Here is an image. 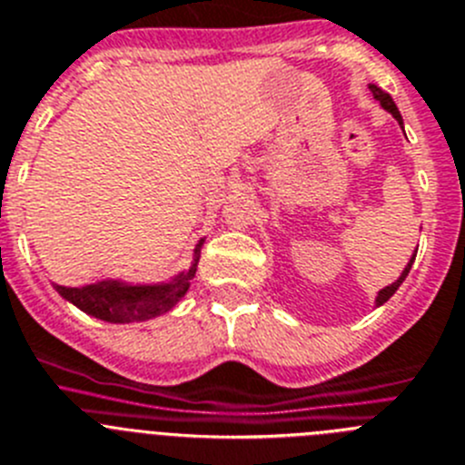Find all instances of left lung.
Listing matches in <instances>:
<instances>
[{"mask_svg": "<svg viewBox=\"0 0 465 465\" xmlns=\"http://www.w3.org/2000/svg\"><path fill=\"white\" fill-rule=\"evenodd\" d=\"M371 90H373V97L378 99V102L382 104V106L387 108V111L391 113V115H394L396 120H399V123H401V127H403V120H401V113H399V108H396L394 99L389 97L387 92H382V90H380V87H375V85H371ZM412 262H415V259H410V263H408V266H405V271H403V273H401V278L396 280V282H391V284H389V287H384V290L380 292V294H378V299H375V301H378V305L387 303V301L391 299V296H394V292L399 290V287H401V282H403V280H405V275L410 273V266H412Z\"/></svg>", "mask_w": 465, "mask_h": 465, "instance_id": "8db88e82", "label": "left lung"}]
</instances>
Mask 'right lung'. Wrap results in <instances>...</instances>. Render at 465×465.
I'll use <instances>...</instances> for the list:
<instances>
[{
    "mask_svg": "<svg viewBox=\"0 0 465 465\" xmlns=\"http://www.w3.org/2000/svg\"><path fill=\"white\" fill-rule=\"evenodd\" d=\"M199 250H202V242L196 245V252ZM194 266L169 284H150V287H129L120 282H99L87 284V287L57 284L55 290L66 301L78 305L83 312L104 322H115V324L145 322L171 311L185 296V292L190 290V280L194 278Z\"/></svg>",
    "mask_w": 465,
    "mask_h": 465,
    "instance_id": "right-lung-1",
    "label": "right lung"
}]
</instances>
